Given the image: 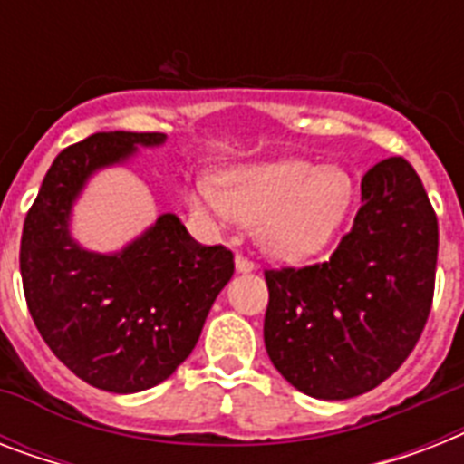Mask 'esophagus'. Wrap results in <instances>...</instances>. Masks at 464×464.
<instances>
[{
  "mask_svg": "<svg viewBox=\"0 0 464 464\" xmlns=\"http://www.w3.org/2000/svg\"><path fill=\"white\" fill-rule=\"evenodd\" d=\"M236 269H238L240 275H250L255 269V265L247 257H243V255H236Z\"/></svg>",
  "mask_w": 464,
  "mask_h": 464,
  "instance_id": "obj_1",
  "label": "esophagus"
}]
</instances>
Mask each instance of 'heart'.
Listing matches in <instances>:
<instances>
[{
	"label": "heart",
	"mask_w": 464,
	"mask_h": 464,
	"mask_svg": "<svg viewBox=\"0 0 464 464\" xmlns=\"http://www.w3.org/2000/svg\"><path fill=\"white\" fill-rule=\"evenodd\" d=\"M356 199V182L334 163L279 159L228 168L221 188L199 178L189 204L218 228L240 218L255 224L257 243L269 257L301 262L330 246Z\"/></svg>",
	"instance_id": "1"
}]
</instances>
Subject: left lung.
Listing matches in <instances>:
<instances>
[{
  "label": "left lung",
  "instance_id": "8db88e82",
  "mask_svg": "<svg viewBox=\"0 0 464 464\" xmlns=\"http://www.w3.org/2000/svg\"><path fill=\"white\" fill-rule=\"evenodd\" d=\"M439 221L400 156L361 180V209L323 265L267 269L265 346L275 368L317 400L363 395L395 373L433 301Z\"/></svg>",
  "mask_w": 464,
  "mask_h": 464
}]
</instances>
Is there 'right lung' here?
Segmentation results:
<instances>
[{
  "label": "right lung",
  "mask_w": 464,
  "mask_h": 464,
  "mask_svg": "<svg viewBox=\"0 0 464 464\" xmlns=\"http://www.w3.org/2000/svg\"><path fill=\"white\" fill-rule=\"evenodd\" d=\"M160 144L166 134L98 132L64 149L21 236L25 304L40 337L72 373L118 395L173 375L233 276L231 250L197 243L175 214H160L115 253L72 236L74 204L91 178Z\"/></svg>",
  "instance_id": "1"
}]
</instances>
